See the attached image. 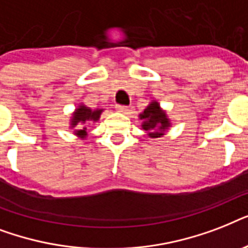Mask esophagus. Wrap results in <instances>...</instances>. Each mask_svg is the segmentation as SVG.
Wrapping results in <instances>:
<instances>
[{"label":"esophagus","mask_w":248,"mask_h":248,"mask_svg":"<svg viewBox=\"0 0 248 248\" xmlns=\"http://www.w3.org/2000/svg\"><path fill=\"white\" fill-rule=\"evenodd\" d=\"M116 109H117V110H118V112L124 113V114H127L128 110H130V108H128L127 105H121V104H117L116 105Z\"/></svg>","instance_id":"34e87169"}]
</instances>
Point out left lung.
<instances>
[{"label":"left lung","instance_id":"1","mask_svg":"<svg viewBox=\"0 0 248 248\" xmlns=\"http://www.w3.org/2000/svg\"><path fill=\"white\" fill-rule=\"evenodd\" d=\"M140 118L144 120L143 128L149 134L151 138H158L163 135V131L170 126L169 118L166 116V113L161 110L157 101H152L140 114Z\"/></svg>","mask_w":248,"mask_h":248}]
</instances>
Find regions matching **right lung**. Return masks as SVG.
<instances>
[{
    "instance_id": "right-lung-1",
    "label": "right lung",
    "mask_w": 248,
    "mask_h": 248,
    "mask_svg": "<svg viewBox=\"0 0 248 248\" xmlns=\"http://www.w3.org/2000/svg\"><path fill=\"white\" fill-rule=\"evenodd\" d=\"M101 112H103V109L91 110V109L85 107V105H79V108L76 109L73 118H72V127H76L77 124H85L89 121H93L95 122V121L99 120ZM76 134L81 135L83 138L86 135V127H83V130H77Z\"/></svg>"
}]
</instances>
